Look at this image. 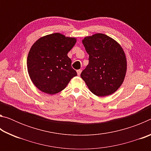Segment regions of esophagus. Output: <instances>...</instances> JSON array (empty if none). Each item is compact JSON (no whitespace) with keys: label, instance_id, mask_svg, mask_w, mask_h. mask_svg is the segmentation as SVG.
<instances>
[{"label":"esophagus","instance_id":"1","mask_svg":"<svg viewBox=\"0 0 151 151\" xmlns=\"http://www.w3.org/2000/svg\"><path fill=\"white\" fill-rule=\"evenodd\" d=\"M76 72H77V75L79 76V75H81V72H82V70H81V69L77 70H76Z\"/></svg>","mask_w":151,"mask_h":151}]
</instances>
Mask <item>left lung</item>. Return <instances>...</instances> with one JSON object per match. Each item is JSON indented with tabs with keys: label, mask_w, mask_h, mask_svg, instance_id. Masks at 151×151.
I'll use <instances>...</instances> for the list:
<instances>
[{
	"label": "left lung",
	"mask_w": 151,
	"mask_h": 151,
	"mask_svg": "<svg viewBox=\"0 0 151 151\" xmlns=\"http://www.w3.org/2000/svg\"><path fill=\"white\" fill-rule=\"evenodd\" d=\"M82 42L89 61L81 78L96 96L114 93L123 83L127 72V59L121 46L101 33L86 37Z\"/></svg>",
	"instance_id": "obj_1"
}]
</instances>
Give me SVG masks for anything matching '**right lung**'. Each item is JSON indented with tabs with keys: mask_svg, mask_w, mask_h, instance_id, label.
Wrapping results in <instances>:
<instances>
[{
	"mask_svg": "<svg viewBox=\"0 0 151 151\" xmlns=\"http://www.w3.org/2000/svg\"><path fill=\"white\" fill-rule=\"evenodd\" d=\"M76 42L75 38L53 33L40 38L27 57L28 73L33 84L43 93H59L77 75L67 56Z\"/></svg>",
	"mask_w": 151,
	"mask_h": 151,
	"instance_id": "1",
	"label": "right lung"
}]
</instances>
